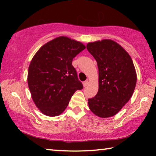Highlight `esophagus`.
<instances>
[{
  "mask_svg": "<svg viewBox=\"0 0 156 156\" xmlns=\"http://www.w3.org/2000/svg\"><path fill=\"white\" fill-rule=\"evenodd\" d=\"M89 84V80H85L84 82H83V86L84 87H87V84Z\"/></svg>",
  "mask_w": 156,
  "mask_h": 156,
  "instance_id": "obj_1",
  "label": "esophagus"
}]
</instances>
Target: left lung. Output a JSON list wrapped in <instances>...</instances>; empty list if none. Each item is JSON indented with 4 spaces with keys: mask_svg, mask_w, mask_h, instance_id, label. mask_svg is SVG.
Wrapping results in <instances>:
<instances>
[{
    "mask_svg": "<svg viewBox=\"0 0 156 156\" xmlns=\"http://www.w3.org/2000/svg\"><path fill=\"white\" fill-rule=\"evenodd\" d=\"M87 49L98 68V91L88 99L90 110L100 118L120 112L133 95L137 75L133 60L119 44L110 39L89 43Z\"/></svg>",
    "mask_w": 156,
    "mask_h": 156,
    "instance_id": "obj_1",
    "label": "left lung"
}]
</instances>
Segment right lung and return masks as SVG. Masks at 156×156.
<instances>
[{
    "label": "right lung",
    "instance_id": "add662e5",
    "mask_svg": "<svg viewBox=\"0 0 156 156\" xmlns=\"http://www.w3.org/2000/svg\"><path fill=\"white\" fill-rule=\"evenodd\" d=\"M85 48L80 42L60 36L44 44L34 55L29 66L27 83L33 101L43 114H61L75 91L83 88L72 60Z\"/></svg>",
    "mask_w": 156,
    "mask_h": 156
}]
</instances>
